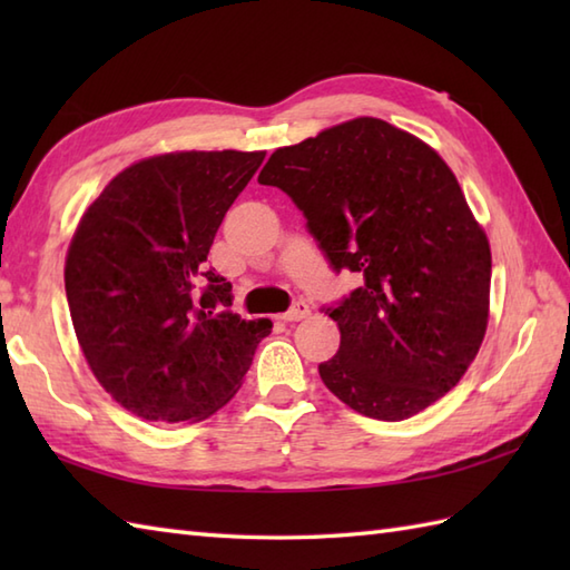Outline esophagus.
<instances>
[{"instance_id":"34e87169","label":"esophagus","mask_w":570,"mask_h":570,"mask_svg":"<svg viewBox=\"0 0 570 570\" xmlns=\"http://www.w3.org/2000/svg\"><path fill=\"white\" fill-rule=\"evenodd\" d=\"M311 316V308H308V304L306 301H296V304L288 308L286 313H284V321L286 323H296V321H304V318H308Z\"/></svg>"}]
</instances>
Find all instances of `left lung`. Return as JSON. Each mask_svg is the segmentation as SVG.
Wrapping results in <instances>:
<instances>
[{
	"mask_svg": "<svg viewBox=\"0 0 570 570\" xmlns=\"http://www.w3.org/2000/svg\"><path fill=\"white\" fill-rule=\"evenodd\" d=\"M304 213L335 272L362 284L325 313L341 350L323 384L357 414L402 421L451 392L488 328L492 257L445 161L357 117L276 149L259 174Z\"/></svg>",
	"mask_w": 570,
	"mask_h": 570,
	"instance_id": "obj_1",
	"label": "left lung"
}]
</instances>
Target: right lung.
<instances>
[{
  "label": "right lung",
  "mask_w": 570,
  "mask_h": 570,
  "mask_svg": "<svg viewBox=\"0 0 570 570\" xmlns=\"http://www.w3.org/2000/svg\"><path fill=\"white\" fill-rule=\"evenodd\" d=\"M264 151H176L125 168L72 235L66 296L82 355L147 421L225 406L272 321H242L208 252Z\"/></svg>",
  "instance_id": "1"
}]
</instances>
